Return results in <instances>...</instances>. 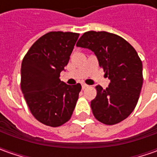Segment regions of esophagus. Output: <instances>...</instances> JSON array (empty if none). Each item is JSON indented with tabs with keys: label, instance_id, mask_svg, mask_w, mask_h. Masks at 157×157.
Listing matches in <instances>:
<instances>
[{
	"label": "esophagus",
	"instance_id": "34e87169",
	"mask_svg": "<svg viewBox=\"0 0 157 157\" xmlns=\"http://www.w3.org/2000/svg\"><path fill=\"white\" fill-rule=\"evenodd\" d=\"M82 89H86V87H88V86L86 85V84H82Z\"/></svg>",
	"mask_w": 157,
	"mask_h": 157
}]
</instances>
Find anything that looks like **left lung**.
Wrapping results in <instances>:
<instances>
[{
    "mask_svg": "<svg viewBox=\"0 0 157 157\" xmlns=\"http://www.w3.org/2000/svg\"><path fill=\"white\" fill-rule=\"evenodd\" d=\"M76 46L94 52L110 80L106 89L96 86L97 96L91 102L94 117L107 125L128 118L138 102L143 84L142 62L136 50L120 36L104 31L83 33Z\"/></svg>",
    "mask_w": 157,
    "mask_h": 157,
    "instance_id": "obj_1",
    "label": "left lung"
}]
</instances>
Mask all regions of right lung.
<instances>
[{
    "mask_svg": "<svg viewBox=\"0 0 157 157\" xmlns=\"http://www.w3.org/2000/svg\"><path fill=\"white\" fill-rule=\"evenodd\" d=\"M78 37L76 33H48L31 46L22 59V92L33 117L45 125L60 126L73 113L82 86L67 85L59 75Z\"/></svg>",
    "mask_w": 157,
    "mask_h": 157,
    "instance_id": "right-lung-1",
    "label": "right lung"
}]
</instances>
